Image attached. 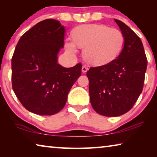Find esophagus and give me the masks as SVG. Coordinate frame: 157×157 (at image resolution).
I'll return each mask as SVG.
<instances>
[{
    "label": "esophagus",
    "mask_w": 157,
    "mask_h": 157,
    "mask_svg": "<svg viewBox=\"0 0 157 157\" xmlns=\"http://www.w3.org/2000/svg\"><path fill=\"white\" fill-rule=\"evenodd\" d=\"M89 70V68H88V67H87L86 66H85V65H84L83 66H82V71L83 73H86V72H87V71Z\"/></svg>",
    "instance_id": "esophagus-1"
}]
</instances>
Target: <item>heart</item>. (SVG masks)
Here are the masks:
<instances>
[{
	"label": "heart",
	"instance_id": "b5f03b06",
	"mask_svg": "<svg viewBox=\"0 0 157 157\" xmlns=\"http://www.w3.org/2000/svg\"><path fill=\"white\" fill-rule=\"evenodd\" d=\"M124 36L117 28L103 24H84L73 31V37L65 41L66 51L75 54L83 48V57L91 64L104 65L112 62L121 52Z\"/></svg>",
	"mask_w": 157,
	"mask_h": 157
}]
</instances>
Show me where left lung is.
<instances>
[{
	"instance_id": "1",
	"label": "left lung",
	"mask_w": 157,
	"mask_h": 157,
	"mask_svg": "<svg viewBox=\"0 0 157 157\" xmlns=\"http://www.w3.org/2000/svg\"><path fill=\"white\" fill-rule=\"evenodd\" d=\"M114 20L124 36L123 50L112 62L86 73L92 107L108 117L123 115L133 107L143 91L147 66L140 39L122 21Z\"/></svg>"
}]
</instances>
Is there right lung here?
Wrapping results in <instances>:
<instances>
[{"label":"right lung","instance_id":"1","mask_svg":"<svg viewBox=\"0 0 157 157\" xmlns=\"http://www.w3.org/2000/svg\"><path fill=\"white\" fill-rule=\"evenodd\" d=\"M64 33L59 21H42L21 36L13 54V91L26 109L38 115L59 112L81 75V63L71 68L57 63Z\"/></svg>","mask_w":157,"mask_h":157}]
</instances>
